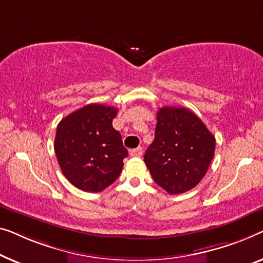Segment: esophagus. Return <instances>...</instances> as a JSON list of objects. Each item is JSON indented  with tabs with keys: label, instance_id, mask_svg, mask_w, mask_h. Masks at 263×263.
<instances>
[{
	"label": "esophagus",
	"instance_id": "obj_1",
	"mask_svg": "<svg viewBox=\"0 0 263 263\" xmlns=\"http://www.w3.org/2000/svg\"><path fill=\"white\" fill-rule=\"evenodd\" d=\"M142 154H143L142 147H136V149H132L130 151V155L132 157H140L142 156Z\"/></svg>",
	"mask_w": 263,
	"mask_h": 263
}]
</instances>
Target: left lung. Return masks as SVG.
<instances>
[{
	"instance_id": "8db88e82",
	"label": "left lung",
	"mask_w": 263,
	"mask_h": 263,
	"mask_svg": "<svg viewBox=\"0 0 263 263\" xmlns=\"http://www.w3.org/2000/svg\"><path fill=\"white\" fill-rule=\"evenodd\" d=\"M216 139L206 125L184 107H162L155 139L144 155L158 186L169 194L191 191L200 182L214 156Z\"/></svg>"
}]
</instances>
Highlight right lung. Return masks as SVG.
<instances>
[{
    "label": "right lung",
    "instance_id": "obj_1",
    "mask_svg": "<svg viewBox=\"0 0 263 263\" xmlns=\"http://www.w3.org/2000/svg\"><path fill=\"white\" fill-rule=\"evenodd\" d=\"M117 112L114 107L90 103L58 124L54 153L62 173L79 190L101 192L123 170L128 153L112 126Z\"/></svg>",
    "mask_w": 263,
    "mask_h": 263
}]
</instances>
